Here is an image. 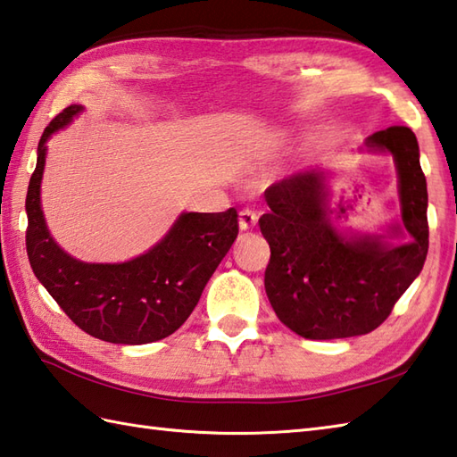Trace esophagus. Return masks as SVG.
<instances>
[{
  "label": "esophagus",
  "instance_id": "1",
  "mask_svg": "<svg viewBox=\"0 0 457 457\" xmlns=\"http://www.w3.org/2000/svg\"><path fill=\"white\" fill-rule=\"evenodd\" d=\"M256 222H258V212L254 209L245 207V209L238 212L240 230H250L253 227H256Z\"/></svg>",
  "mask_w": 457,
  "mask_h": 457
}]
</instances>
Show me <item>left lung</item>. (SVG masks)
<instances>
[{"label":"left lung","mask_w":457,"mask_h":457,"mask_svg":"<svg viewBox=\"0 0 457 457\" xmlns=\"http://www.w3.org/2000/svg\"><path fill=\"white\" fill-rule=\"evenodd\" d=\"M367 145L395 155L403 222L412 237L408 245L337 235L325 217L320 173L290 175L264 193L270 212L258 220L270 245L264 287L278 320L305 339L377 329L424 266L428 191L416 136L406 126H390L369 136Z\"/></svg>","instance_id":"1"}]
</instances>
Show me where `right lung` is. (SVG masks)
Masks as SVG:
<instances>
[{"instance_id":"right-lung-1","label":"right lung","mask_w":457,"mask_h":457,"mask_svg":"<svg viewBox=\"0 0 457 457\" xmlns=\"http://www.w3.org/2000/svg\"><path fill=\"white\" fill-rule=\"evenodd\" d=\"M82 106L54 116L39 139L27 189L25 246L33 272L82 331L108 343L144 345L187 321L204 284L238 237V212H185L160 245L124 264H87L54 245L46 230L39 187L45 142Z\"/></svg>"}]
</instances>
